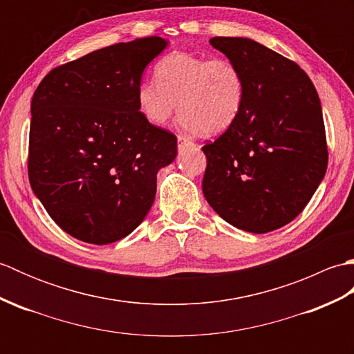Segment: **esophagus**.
<instances>
[{"label": "esophagus", "instance_id": "esophagus-1", "mask_svg": "<svg viewBox=\"0 0 354 354\" xmlns=\"http://www.w3.org/2000/svg\"><path fill=\"white\" fill-rule=\"evenodd\" d=\"M196 145L192 140H189L187 137H184V135H178V147L179 150H183L185 147H194Z\"/></svg>", "mask_w": 354, "mask_h": 354}]
</instances>
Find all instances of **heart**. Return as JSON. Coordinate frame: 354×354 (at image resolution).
<instances>
[{
    "label": "heart",
    "mask_w": 354,
    "mask_h": 354,
    "mask_svg": "<svg viewBox=\"0 0 354 354\" xmlns=\"http://www.w3.org/2000/svg\"><path fill=\"white\" fill-rule=\"evenodd\" d=\"M155 80L140 82L135 99L140 114L158 127L178 106L185 132L217 135L234 126L245 106L243 71L228 57L173 51L155 65Z\"/></svg>",
    "instance_id": "1"
}]
</instances>
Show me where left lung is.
Returning a JSON list of instances; mask_svg holds the SVG:
<instances>
[{
	"instance_id": "left-lung-1",
	"label": "left lung",
	"mask_w": 354,
	"mask_h": 354,
	"mask_svg": "<svg viewBox=\"0 0 354 354\" xmlns=\"http://www.w3.org/2000/svg\"><path fill=\"white\" fill-rule=\"evenodd\" d=\"M209 44L243 71L246 99L239 120L202 147V192L232 227L263 234L292 222L327 170L321 102L299 66L248 37Z\"/></svg>"
}]
</instances>
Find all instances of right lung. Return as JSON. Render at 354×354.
<instances>
[{
	"instance_id": "add662e5",
	"label": "right lung",
	"mask_w": 354,
	"mask_h": 354,
	"mask_svg": "<svg viewBox=\"0 0 354 354\" xmlns=\"http://www.w3.org/2000/svg\"><path fill=\"white\" fill-rule=\"evenodd\" d=\"M167 47L158 36L95 50L51 70L32 99L28 179L50 217L82 242L108 245L145 221L176 137L146 122L135 93Z\"/></svg>"
}]
</instances>
